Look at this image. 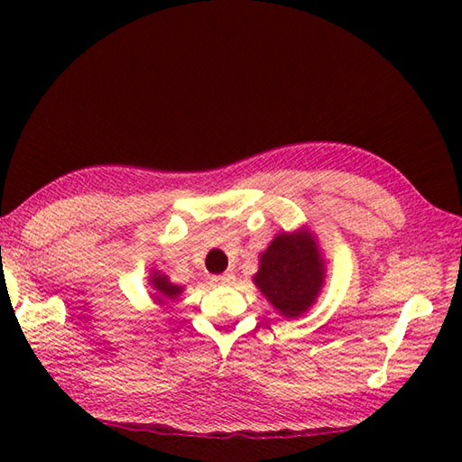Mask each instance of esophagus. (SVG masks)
Here are the masks:
<instances>
[{"mask_svg": "<svg viewBox=\"0 0 462 462\" xmlns=\"http://www.w3.org/2000/svg\"><path fill=\"white\" fill-rule=\"evenodd\" d=\"M232 281H234L232 273H224V275H216L214 277V283H217V285H230Z\"/></svg>", "mask_w": 462, "mask_h": 462, "instance_id": "34e87169", "label": "esophagus"}]
</instances>
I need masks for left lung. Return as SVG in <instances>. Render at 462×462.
<instances>
[{
  "mask_svg": "<svg viewBox=\"0 0 462 462\" xmlns=\"http://www.w3.org/2000/svg\"><path fill=\"white\" fill-rule=\"evenodd\" d=\"M324 281L319 250L306 230L279 234L261 254L254 283L281 316L297 318L316 301Z\"/></svg>",
  "mask_w": 462,
  "mask_h": 462,
  "instance_id": "left-lung-1",
  "label": "left lung"
}]
</instances>
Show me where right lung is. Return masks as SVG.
<instances>
[{
    "mask_svg": "<svg viewBox=\"0 0 462 462\" xmlns=\"http://www.w3.org/2000/svg\"><path fill=\"white\" fill-rule=\"evenodd\" d=\"M152 287L156 289V291H159V295H156V301H165V300H173V297H177L179 293H181V287H177V285H173V283H169V279L165 277V275H159V273H156V275H152Z\"/></svg>",
    "mask_w": 462,
    "mask_h": 462,
    "instance_id": "obj_1",
    "label": "right lung"
}]
</instances>
